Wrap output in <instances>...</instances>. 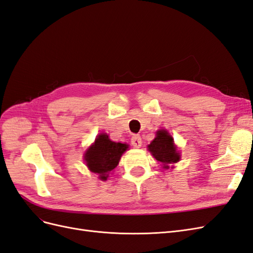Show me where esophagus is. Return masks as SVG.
Returning a JSON list of instances; mask_svg holds the SVG:
<instances>
[{"label":"esophagus","mask_w":253,"mask_h":253,"mask_svg":"<svg viewBox=\"0 0 253 253\" xmlns=\"http://www.w3.org/2000/svg\"><path fill=\"white\" fill-rule=\"evenodd\" d=\"M131 142H132V144L134 145V148H140L141 144H142V140H141L140 135L134 134V135L132 136V138H131Z\"/></svg>","instance_id":"obj_1"}]
</instances>
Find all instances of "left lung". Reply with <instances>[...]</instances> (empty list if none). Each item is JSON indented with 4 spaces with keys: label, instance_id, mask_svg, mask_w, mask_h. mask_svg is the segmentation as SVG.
<instances>
[{
    "label": "left lung",
    "instance_id": "1",
    "mask_svg": "<svg viewBox=\"0 0 253 253\" xmlns=\"http://www.w3.org/2000/svg\"><path fill=\"white\" fill-rule=\"evenodd\" d=\"M148 150L153 157L163 164L165 169H169L171 164H176L180 159L173 137L166 129H159L156 132V137L148 145Z\"/></svg>",
    "mask_w": 253,
    "mask_h": 253
}]
</instances>
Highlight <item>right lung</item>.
I'll list each match as a JSON object with an SVG mask.
<instances>
[{
	"label": "right lung",
	"mask_w": 253,
	"mask_h": 253,
	"mask_svg": "<svg viewBox=\"0 0 253 253\" xmlns=\"http://www.w3.org/2000/svg\"><path fill=\"white\" fill-rule=\"evenodd\" d=\"M127 148L126 143L112 141L109 135L99 134L95 142L86 150L84 160L90 172L98 174L101 180H106Z\"/></svg>",
	"instance_id": "1"
}]
</instances>
